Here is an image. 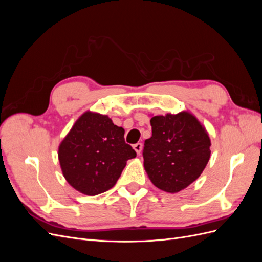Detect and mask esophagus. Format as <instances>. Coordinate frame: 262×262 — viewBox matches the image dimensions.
<instances>
[{
    "mask_svg": "<svg viewBox=\"0 0 262 262\" xmlns=\"http://www.w3.org/2000/svg\"><path fill=\"white\" fill-rule=\"evenodd\" d=\"M133 148H134V150H136V152H137V154L140 155V154H141V150H142V143L134 144V145H133Z\"/></svg>",
    "mask_w": 262,
    "mask_h": 262,
    "instance_id": "1",
    "label": "esophagus"
}]
</instances>
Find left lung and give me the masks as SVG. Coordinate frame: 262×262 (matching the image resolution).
Returning a JSON list of instances; mask_svg holds the SVG:
<instances>
[{"instance_id": "obj_1", "label": "left lung", "mask_w": 262, "mask_h": 262, "mask_svg": "<svg viewBox=\"0 0 262 262\" xmlns=\"http://www.w3.org/2000/svg\"><path fill=\"white\" fill-rule=\"evenodd\" d=\"M152 137L145 140L144 168L153 185L176 193L200 177L211 155L209 134L188 112L154 116Z\"/></svg>"}]
</instances>
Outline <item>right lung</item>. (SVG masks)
<instances>
[{
    "label": "right lung",
    "instance_id": "right-lung-1",
    "mask_svg": "<svg viewBox=\"0 0 262 262\" xmlns=\"http://www.w3.org/2000/svg\"><path fill=\"white\" fill-rule=\"evenodd\" d=\"M63 176L77 191L96 195L113 188L126 161L137 156L124 130L108 116L86 112L59 146Z\"/></svg>",
    "mask_w": 262,
    "mask_h": 262
}]
</instances>
